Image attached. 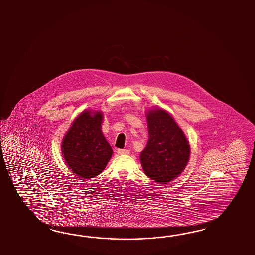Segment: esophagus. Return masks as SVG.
Here are the masks:
<instances>
[{"mask_svg": "<svg viewBox=\"0 0 255 255\" xmlns=\"http://www.w3.org/2000/svg\"><path fill=\"white\" fill-rule=\"evenodd\" d=\"M118 154L120 155H124V154H129V152H130V150H128V149H122V148H120V149H118Z\"/></svg>", "mask_w": 255, "mask_h": 255, "instance_id": "obj_1", "label": "esophagus"}]
</instances>
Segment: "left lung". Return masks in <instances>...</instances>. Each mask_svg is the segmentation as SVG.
<instances>
[{
	"mask_svg": "<svg viewBox=\"0 0 255 255\" xmlns=\"http://www.w3.org/2000/svg\"><path fill=\"white\" fill-rule=\"evenodd\" d=\"M148 141L140 161L145 174L166 184L181 174L190 157V145L182 130L165 110L157 108L147 114Z\"/></svg>",
	"mask_w": 255,
	"mask_h": 255,
	"instance_id": "left-lung-1",
	"label": "left lung"
}]
</instances>
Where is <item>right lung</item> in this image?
Instances as JSON below:
<instances>
[{"instance_id": "obj_1", "label": "right lung", "mask_w": 255, "mask_h": 255, "mask_svg": "<svg viewBox=\"0 0 255 255\" xmlns=\"http://www.w3.org/2000/svg\"><path fill=\"white\" fill-rule=\"evenodd\" d=\"M100 111L82 112L62 141L64 161L80 178H92L106 168L113 150L101 131Z\"/></svg>"}]
</instances>
